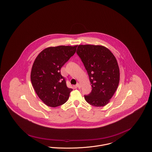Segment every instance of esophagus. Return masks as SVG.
<instances>
[{"label": "esophagus", "instance_id": "obj_1", "mask_svg": "<svg viewBox=\"0 0 152 152\" xmlns=\"http://www.w3.org/2000/svg\"><path fill=\"white\" fill-rule=\"evenodd\" d=\"M76 86V87H77V88H79V89H80V84H79V83H77Z\"/></svg>", "mask_w": 152, "mask_h": 152}]
</instances>
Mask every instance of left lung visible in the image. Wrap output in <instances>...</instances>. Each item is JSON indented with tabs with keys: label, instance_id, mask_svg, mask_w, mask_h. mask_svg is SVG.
<instances>
[{
	"label": "left lung",
	"instance_id": "1",
	"mask_svg": "<svg viewBox=\"0 0 152 152\" xmlns=\"http://www.w3.org/2000/svg\"><path fill=\"white\" fill-rule=\"evenodd\" d=\"M76 53L87 70L92 88L89 95L84 96L85 100L94 107L106 105L120 81V69L115 56L102 45H79Z\"/></svg>",
	"mask_w": 152,
	"mask_h": 152
}]
</instances>
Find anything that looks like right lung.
Here are the masks:
<instances>
[{
  "instance_id": "add662e5",
  "label": "right lung",
  "mask_w": 152,
  "mask_h": 152,
  "mask_svg": "<svg viewBox=\"0 0 152 152\" xmlns=\"http://www.w3.org/2000/svg\"><path fill=\"white\" fill-rule=\"evenodd\" d=\"M77 45L51 47L42 50L36 57L31 72L34 89L47 106L57 107L69 99L72 89L67 88L61 76L62 66L76 53Z\"/></svg>"
}]
</instances>
